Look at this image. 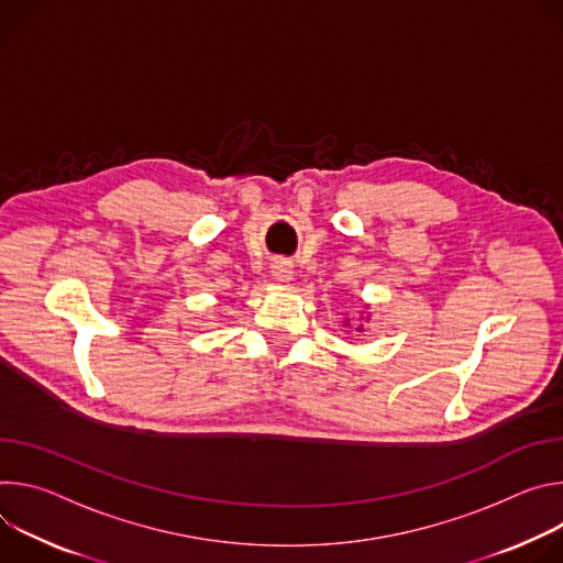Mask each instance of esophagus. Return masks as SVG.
<instances>
[{"instance_id":"obj_1","label":"esophagus","mask_w":563,"mask_h":563,"mask_svg":"<svg viewBox=\"0 0 563 563\" xmlns=\"http://www.w3.org/2000/svg\"><path fill=\"white\" fill-rule=\"evenodd\" d=\"M273 277H275L277 282H282V284L290 282V279H292V268H290V264L277 262V264L273 266Z\"/></svg>"}]
</instances>
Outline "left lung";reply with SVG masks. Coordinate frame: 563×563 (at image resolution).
I'll list each match as a JSON object with an SVG mask.
<instances>
[{
    "label": "left lung",
    "mask_w": 563,
    "mask_h": 563,
    "mask_svg": "<svg viewBox=\"0 0 563 563\" xmlns=\"http://www.w3.org/2000/svg\"><path fill=\"white\" fill-rule=\"evenodd\" d=\"M355 331H360V333H362V331H364V329H362V327H357V329H355Z\"/></svg>",
    "instance_id": "8db88e82"
}]
</instances>
